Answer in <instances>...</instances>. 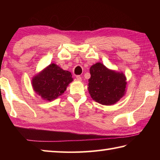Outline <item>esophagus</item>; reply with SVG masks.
<instances>
[{
	"label": "esophagus",
	"instance_id": "1",
	"mask_svg": "<svg viewBox=\"0 0 160 160\" xmlns=\"http://www.w3.org/2000/svg\"><path fill=\"white\" fill-rule=\"evenodd\" d=\"M76 79L78 80H79V81H81L82 80V78H81L80 75H77L76 76Z\"/></svg>",
	"mask_w": 160,
	"mask_h": 160
}]
</instances>
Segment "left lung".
Instances as JSON below:
<instances>
[{"label":"left lung","mask_w":160,"mask_h":160,"mask_svg":"<svg viewBox=\"0 0 160 160\" xmlns=\"http://www.w3.org/2000/svg\"><path fill=\"white\" fill-rule=\"evenodd\" d=\"M90 72L88 91L95 102L110 106L125 95L127 82L123 72L109 69L100 62L90 67Z\"/></svg>","instance_id":"8db88e82"}]
</instances>
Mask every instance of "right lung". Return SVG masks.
I'll return each instance as SVG.
<instances>
[{
	"instance_id": "obj_1",
	"label": "right lung",
	"mask_w": 160,
	"mask_h": 160,
	"mask_svg": "<svg viewBox=\"0 0 160 160\" xmlns=\"http://www.w3.org/2000/svg\"><path fill=\"white\" fill-rule=\"evenodd\" d=\"M73 81L71 72L64 70L55 63H51L32 78L34 91L47 101L58 98Z\"/></svg>"
}]
</instances>
